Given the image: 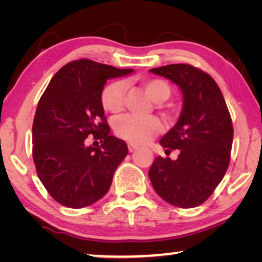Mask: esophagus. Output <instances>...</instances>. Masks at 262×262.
I'll return each instance as SVG.
<instances>
[{"label": "esophagus", "instance_id": "34e87169", "mask_svg": "<svg viewBox=\"0 0 262 262\" xmlns=\"http://www.w3.org/2000/svg\"><path fill=\"white\" fill-rule=\"evenodd\" d=\"M127 148H128V151L132 152V151H135V150L137 149L138 146L136 145V144H134V143H128V144H127Z\"/></svg>", "mask_w": 262, "mask_h": 262}]
</instances>
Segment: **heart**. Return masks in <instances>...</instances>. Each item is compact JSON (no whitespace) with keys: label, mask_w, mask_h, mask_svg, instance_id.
<instances>
[{"label":"heart","mask_w":262,"mask_h":262,"mask_svg":"<svg viewBox=\"0 0 262 262\" xmlns=\"http://www.w3.org/2000/svg\"><path fill=\"white\" fill-rule=\"evenodd\" d=\"M142 87L154 102L161 103L169 99L171 94L170 85L161 78H149L142 81ZM126 84L121 80H114L102 88L101 105L110 113H119L124 108ZM114 132L118 137L131 143H145L159 134L162 128L160 119L155 116L138 117L134 114H125L114 120Z\"/></svg>","instance_id":"heart-1"}]
</instances>
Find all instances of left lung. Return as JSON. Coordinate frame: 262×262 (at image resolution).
<instances>
[{"mask_svg":"<svg viewBox=\"0 0 262 262\" xmlns=\"http://www.w3.org/2000/svg\"><path fill=\"white\" fill-rule=\"evenodd\" d=\"M180 87L184 107L178 123L160 144L166 152L179 149L175 161L157 156L149 170L152 187L170 205L189 209L205 203L230 162L234 128L216 81L191 64L150 69Z\"/></svg>","mask_w":262,"mask_h":262,"instance_id":"8db88e82","label":"left lung"}]
</instances>
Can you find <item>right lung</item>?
Returning a JSON list of instances; mask_svg holds the SVG:
<instances>
[{
	"instance_id": "1",
	"label": "right lung",
	"mask_w": 262,
	"mask_h": 262,
	"mask_svg": "<svg viewBox=\"0 0 262 262\" xmlns=\"http://www.w3.org/2000/svg\"><path fill=\"white\" fill-rule=\"evenodd\" d=\"M132 71L82 58L66 64L50 81L35 111L32 155L41 184L57 203L82 209L110 189L128 149L110 135L100 95L108 78ZM91 135L102 144L87 146Z\"/></svg>"
}]
</instances>
